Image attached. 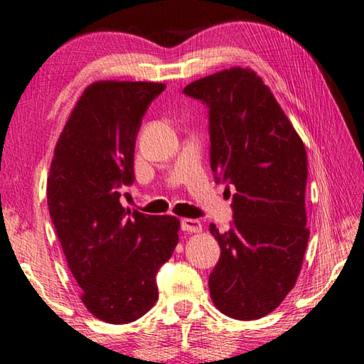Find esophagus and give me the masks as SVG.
Masks as SVG:
<instances>
[{"label":"esophagus","instance_id":"obj_1","mask_svg":"<svg viewBox=\"0 0 364 364\" xmlns=\"http://www.w3.org/2000/svg\"><path fill=\"white\" fill-rule=\"evenodd\" d=\"M182 226V231L186 232H201V223L198 220H192V218H186V220H182L181 223Z\"/></svg>","mask_w":364,"mask_h":364}]
</instances>
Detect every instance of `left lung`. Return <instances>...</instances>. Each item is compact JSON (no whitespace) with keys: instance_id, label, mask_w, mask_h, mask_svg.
Returning <instances> with one entry per match:
<instances>
[{"instance_id":"left-lung-1","label":"left lung","mask_w":364,"mask_h":364,"mask_svg":"<svg viewBox=\"0 0 364 364\" xmlns=\"http://www.w3.org/2000/svg\"><path fill=\"white\" fill-rule=\"evenodd\" d=\"M183 92L208 105L211 171L216 182L236 188L232 228L221 234L210 225L221 247L208 279L211 299L228 317L254 321L282 304L303 265L304 143L250 68L205 76Z\"/></svg>"}]
</instances>
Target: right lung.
<instances>
[{"label":"right lung","instance_id":"add662e5","mask_svg":"<svg viewBox=\"0 0 364 364\" xmlns=\"http://www.w3.org/2000/svg\"><path fill=\"white\" fill-rule=\"evenodd\" d=\"M163 82L96 81L71 110L53 151L47 201L81 301L107 323L139 318L158 301L156 273L178 242L176 216L124 208L135 141Z\"/></svg>","mask_w":364,"mask_h":364}]
</instances>
